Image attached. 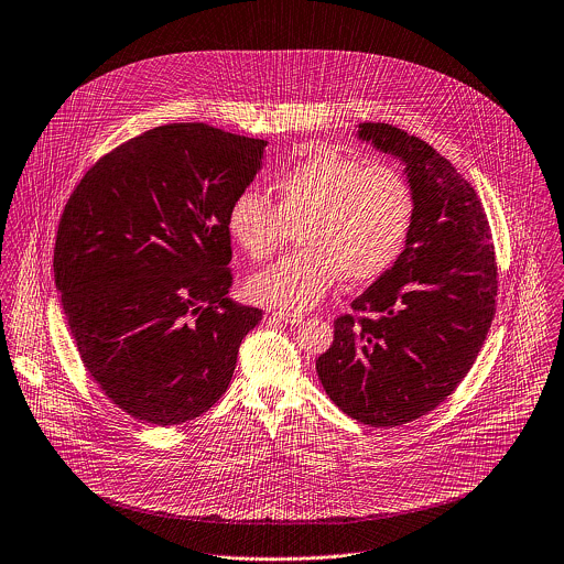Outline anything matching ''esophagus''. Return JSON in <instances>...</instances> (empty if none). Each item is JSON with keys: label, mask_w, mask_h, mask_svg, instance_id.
Returning <instances> with one entry per match:
<instances>
[{"label": "esophagus", "mask_w": 564, "mask_h": 564, "mask_svg": "<svg viewBox=\"0 0 564 564\" xmlns=\"http://www.w3.org/2000/svg\"><path fill=\"white\" fill-rule=\"evenodd\" d=\"M272 318L285 323V325H299L303 323V314H296V312H272Z\"/></svg>", "instance_id": "1"}]
</instances>
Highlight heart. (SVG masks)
Returning <instances> with one entry per match:
<instances>
[{"label": "heart", "mask_w": 564, "mask_h": 564, "mask_svg": "<svg viewBox=\"0 0 564 564\" xmlns=\"http://www.w3.org/2000/svg\"><path fill=\"white\" fill-rule=\"evenodd\" d=\"M276 205L254 189L226 212L228 237L254 261L274 257L290 228L303 250L254 274L248 294L272 307L307 310L341 279L383 274L401 254L414 218V194L401 172L368 163L338 145H310L272 176Z\"/></svg>", "instance_id": "obj_1"}]
</instances>
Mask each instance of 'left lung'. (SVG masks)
I'll return each mask as SVG.
<instances>
[{
  "mask_svg": "<svg viewBox=\"0 0 564 564\" xmlns=\"http://www.w3.org/2000/svg\"><path fill=\"white\" fill-rule=\"evenodd\" d=\"M361 141L405 163L414 218L403 252L334 323L316 359L329 399L370 427L438 408L466 377L495 316L497 261L470 183L427 141L390 123H359Z\"/></svg>",
  "mask_w": 564,
  "mask_h": 564,
  "instance_id": "left-lung-1",
  "label": "left lung"
}]
</instances>
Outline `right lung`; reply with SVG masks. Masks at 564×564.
Masks as SVG:
<instances>
[{
  "instance_id": "right-lung-1",
  "label": "right lung",
  "mask_w": 564,
  "mask_h": 564,
  "mask_svg": "<svg viewBox=\"0 0 564 564\" xmlns=\"http://www.w3.org/2000/svg\"><path fill=\"white\" fill-rule=\"evenodd\" d=\"M263 139L156 126L105 154L69 196L54 279L78 355L119 410L150 425L205 414L261 310L232 303L226 212Z\"/></svg>"
}]
</instances>
